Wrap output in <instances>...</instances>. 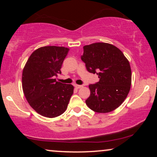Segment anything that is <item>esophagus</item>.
<instances>
[{
	"mask_svg": "<svg viewBox=\"0 0 157 157\" xmlns=\"http://www.w3.org/2000/svg\"><path fill=\"white\" fill-rule=\"evenodd\" d=\"M74 86H75V88H76V89H80V88L82 87V86H81V85H78V84H75Z\"/></svg>",
	"mask_w": 157,
	"mask_h": 157,
	"instance_id": "obj_1",
	"label": "esophagus"
}]
</instances>
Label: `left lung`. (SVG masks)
Returning a JSON list of instances; mask_svg holds the SVG:
<instances>
[{
	"mask_svg": "<svg viewBox=\"0 0 157 157\" xmlns=\"http://www.w3.org/2000/svg\"><path fill=\"white\" fill-rule=\"evenodd\" d=\"M81 60L88 71L99 78L98 82L89 86L91 94L86 104L97 113L115 110L130 91L132 71L127 59L113 45L94 43L83 46Z\"/></svg>",
	"mask_w": 157,
	"mask_h": 157,
	"instance_id": "left-lung-1",
	"label": "left lung"
}]
</instances>
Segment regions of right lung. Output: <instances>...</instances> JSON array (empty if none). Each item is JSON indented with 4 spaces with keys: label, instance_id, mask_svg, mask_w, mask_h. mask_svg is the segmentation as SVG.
Here are the masks:
<instances>
[{
    "label": "right lung",
    "instance_id": "1",
    "mask_svg": "<svg viewBox=\"0 0 157 157\" xmlns=\"http://www.w3.org/2000/svg\"><path fill=\"white\" fill-rule=\"evenodd\" d=\"M69 51L62 46H44L30 56L22 74V87L32 108L45 117L54 118L67 109L74 86L58 82L63 60Z\"/></svg>",
    "mask_w": 157,
    "mask_h": 157
}]
</instances>
